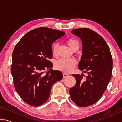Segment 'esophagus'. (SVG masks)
<instances>
[{"label":"esophagus","instance_id":"esophagus-1","mask_svg":"<svg viewBox=\"0 0 122 122\" xmlns=\"http://www.w3.org/2000/svg\"><path fill=\"white\" fill-rule=\"evenodd\" d=\"M63 78H66V77H67L68 76V74L66 73H63Z\"/></svg>","mask_w":122,"mask_h":122}]
</instances>
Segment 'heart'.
I'll use <instances>...</instances> for the list:
<instances>
[{
	"instance_id": "heart-1",
	"label": "heart",
	"mask_w": 122,
	"mask_h": 122,
	"mask_svg": "<svg viewBox=\"0 0 122 122\" xmlns=\"http://www.w3.org/2000/svg\"><path fill=\"white\" fill-rule=\"evenodd\" d=\"M67 44L72 50L75 48H79V42L74 39H69L67 41ZM58 44L57 43H54L52 45V53L54 56H56L57 53ZM77 63L75 59H61L56 62L55 67L57 69L65 73H68L71 71Z\"/></svg>"
}]
</instances>
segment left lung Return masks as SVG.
<instances>
[{
  "instance_id": "8db88e82",
  "label": "left lung",
  "mask_w": 122,
  "mask_h": 122,
  "mask_svg": "<svg viewBox=\"0 0 122 122\" xmlns=\"http://www.w3.org/2000/svg\"><path fill=\"white\" fill-rule=\"evenodd\" d=\"M72 34L81 39L82 54L78 67L83 74H73L76 84L69 89L72 101L82 107L92 105L103 95L111 77L112 59L108 45L100 35L87 28L74 29Z\"/></svg>"
}]
</instances>
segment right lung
<instances>
[{
    "label": "right lung",
    "mask_w": 122,
    "mask_h": 122,
    "mask_svg": "<svg viewBox=\"0 0 122 122\" xmlns=\"http://www.w3.org/2000/svg\"><path fill=\"white\" fill-rule=\"evenodd\" d=\"M65 33L40 27L24 35L12 54L11 73L15 90L22 100L36 107L46 102L55 82L62 79L61 71H54L49 61L53 57L51 45ZM49 71L46 73L43 71Z\"/></svg>",
    "instance_id": "right-lung-1"
}]
</instances>
